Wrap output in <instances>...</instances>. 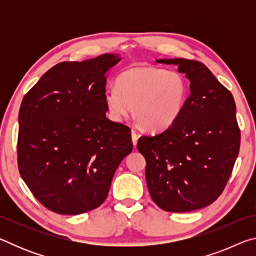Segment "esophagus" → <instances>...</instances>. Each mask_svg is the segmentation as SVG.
<instances>
[{
    "label": "esophagus",
    "instance_id": "34e87169",
    "mask_svg": "<svg viewBox=\"0 0 256 256\" xmlns=\"http://www.w3.org/2000/svg\"><path fill=\"white\" fill-rule=\"evenodd\" d=\"M131 136H132V142H133V146H136V144H138V133H136V131H132Z\"/></svg>",
    "mask_w": 256,
    "mask_h": 256
}]
</instances>
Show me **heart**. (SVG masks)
Returning <instances> with one entry per match:
<instances>
[{
	"label": "heart",
	"instance_id": "heart-1",
	"mask_svg": "<svg viewBox=\"0 0 256 256\" xmlns=\"http://www.w3.org/2000/svg\"><path fill=\"white\" fill-rule=\"evenodd\" d=\"M118 86H108L105 102L112 118L123 120L133 112L149 131H162L178 118L188 97L180 73L154 66L133 68L120 73Z\"/></svg>",
	"mask_w": 256,
	"mask_h": 256
}]
</instances>
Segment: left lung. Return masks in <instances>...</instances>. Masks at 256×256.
Masks as SVG:
<instances>
[{
  "label": "left lung",
  "mask_w": 256,
  "mask_h": 256,
  "mask_svg": "<svg viewBox=\"0 0 256 256\" xmlns=\"http://www.w3.org/2000/svg\"><path fill=\"white\" fill-rule=\"evenodd\" d=\"M175 64L190 80V94L175 123L141 136L149 193L160 209L188 212L222 196L240 152V130L232 92L196 60H158Z\"/></svg>",
  "instance_id": "8db88e82"
}]
</instances>
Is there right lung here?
<instances>
[{
	"mask_svg": "<svg viewBox=\"0 0 256 256\" xmlns=\"http://www.w3.org/2000/svg\"><path fill=\"white\" fill-rule=\"evenodd\" d=\"M120 60L104 54L50 68L19 110L18 167L34 196L60 214H80L106 200L131 128L106 118L105 73Z\"/></svg>",
	"mask_w": 256,
	"mask_h": 256,
	"instance_id": "add662e5",
	"label": "right lung"
}]
</instances>
